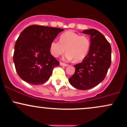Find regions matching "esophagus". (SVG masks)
Segmentation results:
<instances>
[{"instance_id": "obj_1", "label": "esophagus", "mask_w": 127, "mask_h": 127, "mask_svg": "<svg viewBox=\"0 0 127 127\" xmlns=\"http://www.w3.org/2000/svg\"><path fill=\"white\" fill-rule=\"evenodd\" d=\"M60 65H62V66H64V67L68 66V64H65V63H62V62H60Z\"/></svg>"}]
</instances>
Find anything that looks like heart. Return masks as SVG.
Returning a JSON list of instances; mask_svg holds the SVG:
<instances>
[{
	"label": "heart",
	"mask_w": 127,
	"mask_h": 127,
	"mask_svg": "<svg viewBox=\"0 0 127 127\" xmlns=\"http://www.w3.org/2000/svg\"><path fill=\"white\" fill-rule=\"evenodd\" d=\"M90 45V40L87 36L68 31L61 35L60 41L54 40L51 42L50 52L54 57H57L64 53L66 48L67 53L65 59L79 62L88 54Z\"/></svg>",
	"instance_id": "b5f03b06"
}]
</instances>
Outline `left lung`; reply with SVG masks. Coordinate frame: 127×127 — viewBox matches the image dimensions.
I'll use <instances>...</instances> for the list:
<instances>
[{
  "mask_svg": "<svg viewBox=\"0 0 127 127\" xmlns=\"http://www.w3.org/2000/svg\"><path fill=\"white\" fill-rule=\"evenodd\" d=\"M83 33L91 36L90 50L81 63L75 64V72L68 79L75 88L87 90L104 80L111 64L112 48L103 34L95 29L85 30Z\"/></svg>",
  "mask_w": 127,
  "mask_h": 127,
  "instance_id": "left-lung-1",
  "label": "left lung"
}]
</instances>
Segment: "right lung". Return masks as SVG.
Returning a JSON list of instances; mask_svg holds the SVG:
<instances>
[{"label":"right lung","instance_id":"obj_1","mask_svg":"<svg viewBox=\"0 0 127 127\" xmlns=\"http://www.w3.org/2000/svg\"><path fill=\"white\" fill-rule=\"evenodd\" d=\"M64 29L32 25L20 33L14 46L15 69L23 81L40 85L49 79L59 62L51 54L50 43Z\"/></svg>","mask_w":127,"mask_h":127}]
</instances>
